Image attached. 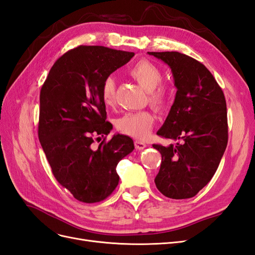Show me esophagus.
I'll use <instances>...</instances> for the list:
<instances>
[{"label": "esophagus", "mask_w": 255, "mask_h": 255, "mask_svg": "<svg viewBox=\"0 0 255 255\" xmlns=\"http://www.w3.org/2000/svg\"><path fill=\"white\" fill-rule=\"evenodd\" d=\"M134 144H135V148L137 149V150H143L145 146H146V144L144 143V142H142V141H139V140H135L134 141Z\"/></svg>", "instance_id": "1"}]
</instances>
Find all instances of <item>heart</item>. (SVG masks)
I'll return each mask as SVG.
<instances>
[{
	"label": "heart",
	"instance_id": "b5f03b06",
	"mask_svg": "<svg viewBox=\"0 0 255 255\" xmlns=\"http://www.w3.org/2000/svg\"><path fill=\"white\" fill-rule=\"evenodd\" d=\"M128 74L140 86L149 91V102L156 110H165L170 103V92L165 85H161L163 73L160 69L146 59L137 61L128 69ZM116 84L112 76L106 78L101 87V99L106 107L115 104ZM155 125V117L148 111L128 113L116 120L115 127L118 132L138 140H143L151 134Z\"/></svg>",
	"mask_w": 255,
	"mask_h": 255
}]
</instances>
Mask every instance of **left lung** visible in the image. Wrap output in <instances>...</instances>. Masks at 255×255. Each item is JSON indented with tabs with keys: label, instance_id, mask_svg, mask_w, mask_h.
Instances as JSON below:
<instances>
[{
	"label": "left lung",
	"instance_id": "8db88e82",
	"mask_svg": "<svg viewBox=\"0 0 255 255\" xmlns=\"http://www.w3.org/2000/svg\"><path fill=\"white\" fill-rule=\"evenodd\" d=\"M171 68L174 103L157 135L181 140L153 144L161 154L157 189L171 199L195 197L212 180L228 144L227 103L208 69L179 52H148Z\"/></svg>",
	"mask_w": 255,
	"mask_h": 255
}]
</instances>
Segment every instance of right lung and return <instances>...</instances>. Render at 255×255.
I'll list each match as a JSON object with an SVG mask.
<instances>
[{
	"label": "right lung",
	"instance_id": "right-lung-1",
	"mask_svg": "<svg viewBox=\"0 0 255 255\" xmlns=\"http://www.w3.org/2000/svg\"><path fill=\"white\" fill-rule=\"evenodd\" d=\"M133 56V52L80 45L55 61L41 87L39 141L53 175L81 202L111 196L119 182L116 167L134 150L132 138L120 134L109 141L105 137L96 150L91 145L113 128L106 121L102 84Z\"/></svg>",
	"mask_w": 255,
	"mask_h": 255
}]
</instances>
